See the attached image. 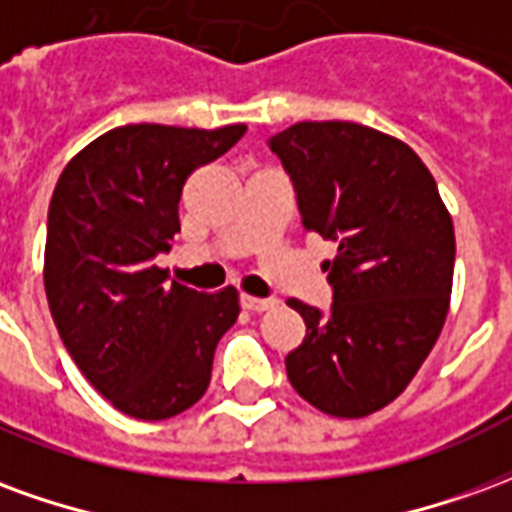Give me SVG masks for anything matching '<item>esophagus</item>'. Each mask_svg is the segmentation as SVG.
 I'll return each instance as SVG.
<instances>
[{
	"instance_id": "esophagus-1",
	"label": "esophagus",
	"mask_w": 512,
	"mask_h": 512,
	"mask_svg": "<svg viewBox=\"0 0 512 512\" xmlns=\"http://www.w3.org/2000/svg\"><path fill=\"white\" fill-rule=\"evenodd\" d=\"M274 304H277L274 299H260V296H249V293H244V296H241V307L249 312H266V310H271Z\"/></svg>"
}]
</instances>
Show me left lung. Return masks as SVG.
I'll return each instance as SVG.
<instances>
[{
    "label": "left lung",
    "mask_w": 512,
    "mask_h": 512,
    "mask_svg": "<svg viewBox=\"0 0 512 512\" xmlns=\"http://www.w3.org/2000/svg\"><path fill=\"white\" fill-rule=\"evenodd\" d=\"M304 230L337 241L332 312L290 299L307 323L288 378L329 417L389 406L417 376L450 310L455 230L436 180L397 136L359 123H296L271 136Z\"/></svg>",
    "instance_id": "left-lung-1"
}]
</instances>
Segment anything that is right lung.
<instances>
[{"label":"right lung","mask_w":512,"mask_h":512,"mask_svg":"<svg viewBox=\"0 0 512 512\" xmlns=\"http://www.w3.org/2000/svg\"><path fill=\"white\" fill-rule=\"evenodd\" d=\"M244 131V123L112 128L57 180L43 255L51 318L84 378L128 417L158 422L194 406L241 312L233 285L197 293L167 282L153 257L180 230L186 178Z\"/></svg>","instance_id":"add662e5"}]
</instances>
